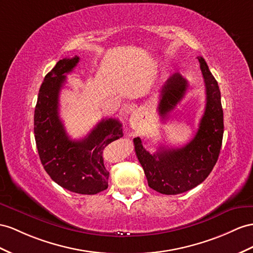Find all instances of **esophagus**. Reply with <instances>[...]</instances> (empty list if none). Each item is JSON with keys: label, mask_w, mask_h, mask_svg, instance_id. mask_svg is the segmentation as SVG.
Listing matches in <instances>:
<instances>
[{"label": "esophagus", "mask_w": 253, "mask_h": 253, "mask_svg": "<svg viewBox=\"0 0 253 253\" xmlns=\"http://www.w3.org/2000/svg\"><path fill=\"white\" fill-rule=\"evenodd\" d=\"M130 126L132 129H139L142 124V114L139 111H135L130 116Z\"/></svg>", "instance_id": "1"}]
</instances>
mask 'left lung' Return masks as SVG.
I'll list each match as a JSON object with an SVG mask.
<instances>
[{
	"instance_id": "obj_1",
	"label": "left lung",
	"mask_w": 253,
	"mask_h": 253,
	"mask_svg": "<svg viewBox=\"0 0 253 253\" xmlns=\"http://www.w3.org/2000/svg\"><path fill=\"white\" fill-rule=\"evenodd\" d=\"M206 88L205 111L194 138L177 148H166L151 154L134 138V151L143 168L148 186L163 194H178L197 187L210 175L215 167L223 137V111L218 83L202 56H198ZM188 82L179 74H174L161 90L158 112L161 119L184 98Z\"/></svg>"
}]
</instances>
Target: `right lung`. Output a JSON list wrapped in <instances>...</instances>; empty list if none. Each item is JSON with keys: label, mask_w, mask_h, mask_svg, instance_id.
Listing matches in <instances>:
<instances>
[{"label": "right lung", "mask_w": 253, "mask_h": 253, "mask_svg": "<svg viewBox=\"0 0 253 253\" xmlns=\"http://www.w3.org/2000/svg\"><path fill=\"white\" fill-rule=\"evenodd\" d=\"M79 56L63 59L46 75L38 93L34 133L38 155L49 176L63 188L80 194H96L108 188L109 172L103 151L123 137L122 124L101 120L85 138L71 140L59 114V97L66 74L77 66Z\"/></svg>", "instance_id": "obj_1"}]
</instances>
